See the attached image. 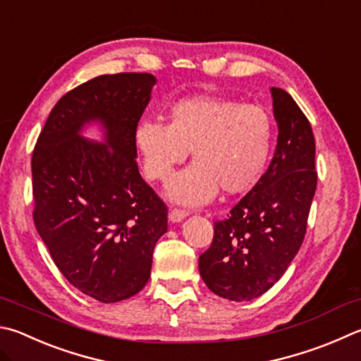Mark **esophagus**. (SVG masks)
I'll return each instance as SVG.
<instances>
[{
    "instance_id": "1",
    "label": "esophagus",
    "mask_w": 361,
    "mask_h": 361,
    "mask_svg": "<svg viewBox=\"0 0 361 361\" xmlns=\"http://www.w3.org/2000/svg\"><path fill=\"white\" fill-rule=\"evenodd\" d=\"M189 213L188 212H185V209H172V212L169 213V221L170 222H181L183 219L186 218Z\"/></svg>"
}]
</instances>
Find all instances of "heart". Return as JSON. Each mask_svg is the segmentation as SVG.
<instances>
[{
    "instance_id": "b5f03b06",
    "label": "heart",
    "mask_w": 361,
    "mask_h": 361,
    "mask_svg": "<svg viewBox=\"0 0 361 361\" xmlns=\"http://www.w3.org/2000/svg\"><path fill=\"white\" fill-rule=\"evenodd\" d=\"M167 124L143 118L133 140L143 173L166 181L191 152L192 166L169 183L166 195L197 207L222 192L251 191L264 176L271 156L274 126L270 114L255 104L199 94L170 104Z\"/></svg>"
}]
</instances>
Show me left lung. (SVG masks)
I'll list each match as a JSON object with an SVG mask.
<instances>
[{
    "mask_svg": "<svg viewBox=\"0 0 361 361\" xmlns=\"http://www.w3.org/2000/svg\"><path fill=\"white\" fill-rule=\"evenodd\" d=\"M278 143L260 181L214 222L199 257L203 283L218 297L251 301L278 283L297 255L317 186L311 124L287 91L273 87Z\"/></svg>",
    "mask_w": 361,
    "mask_h": 361,
    "instance_id": "8db88e82",
    "label": "left lung"
}]
</instances>
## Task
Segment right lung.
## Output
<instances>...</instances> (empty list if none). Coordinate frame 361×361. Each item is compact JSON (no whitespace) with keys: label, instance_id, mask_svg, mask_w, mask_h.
Instances as JSON below:
<instances>
[{"label":"right lung","instance_id":"add662e5","mask_svg":"<svg viewBox=\"0 0 361 361\" xmlns=\"http://www.w3.org/2000/svg\"><path fill=\"white\" fill-rule=\"evenodd\" d=\"M152 74H107L64 94L31 159L35 224L58 270L102 303L139 293L167 232V207L137 167L134 128L152 99ZM91 123L103 142L81 133Z\"/></svg>","mask_w":361,"mask_h":361}]
</instances>
